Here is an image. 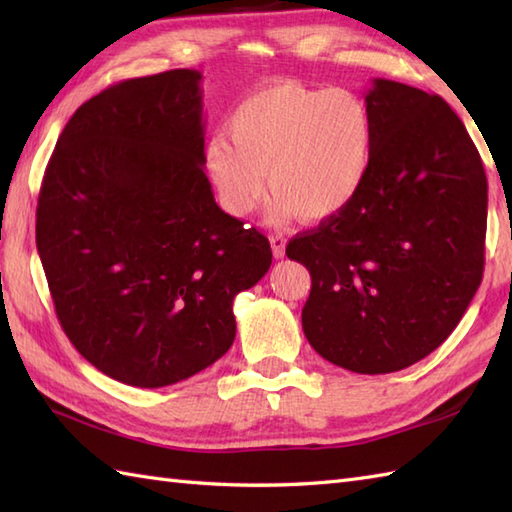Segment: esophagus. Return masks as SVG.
Masks as SVG:
<instances>
[{
  "mask_svg": "<svg viewBox=\"0 0 512 512\" xmlns=\"http://www.w3.org/2000/svg\"><path fill=\"white\" fill-rule=\"evenodd\" d=\"M268 239H270V248H273L275 259L284 257L286 255V237L279 235V233H273Z\"/></svg>",
  "mask_w": 512,
  "mask_h": 512,
  "instance_id": "obj_1",
  "label": "esophagus"
}]
</instances>
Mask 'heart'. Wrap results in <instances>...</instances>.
Here are the masks:
<instances>
[{
	"instance_id": "b5f03b06",
	"label": "heart",
	"mask_w": 512,
	"mask_h": 512,
	"mask_svg": "<svg viewBox=\"0 0 512 512\" xmlns=\"http://www.w3.org/2000/svg\"><path fill=\"white\" fill-rule=\"evenodd\" d=\"M224 138L204 151L206 171L228 211L262 200L264 173L277 195L273 217L325 220L350 204L372 167L374 116L361 94L279 81L248 94Z\"/></svg>"
}]
</instances>
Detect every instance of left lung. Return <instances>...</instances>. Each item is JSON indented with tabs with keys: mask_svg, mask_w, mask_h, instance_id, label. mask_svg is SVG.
<instances>
[{
	"mask_svg": "<svg viewBox=\"0 0 512 512\" xmlns=\"http://www.w3.org/2000/svg\"><path fill=\"white\" fill-rule=\"evenodd\" d=\"M372 167L356 198L286 255L310 270L301 323L325 361L356 374L405 369L440 347L484 273L488 184L449 103L374 79Z\"/></svg>",
	"mask_w": 512,
	"mask_h": 512,
	"instance_id": "obj_1",
	"label": "left lung"
}]
</instances>
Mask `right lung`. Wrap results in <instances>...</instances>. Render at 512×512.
I'll use <instances>...</instances> for the list:
<instances>
[{
  "instance_id": "obj_1",
  "label": "right lung",
  "mask_w": 512,
  "mask_h": 512,
  "mask_svg": "<svg viewBox=\"0 0 512 512\" xmlns=\"http://www.w3.org/2000/svg\"><path fill=\"white\" fill-rule=\"evenodd\" d=\"M202 74L169 70L92 96L65 125L37 204V250L63 332L118 383L167 387L235 341L233 299L268 239L215 204Z\"/></svg>"
}]
</instances>
